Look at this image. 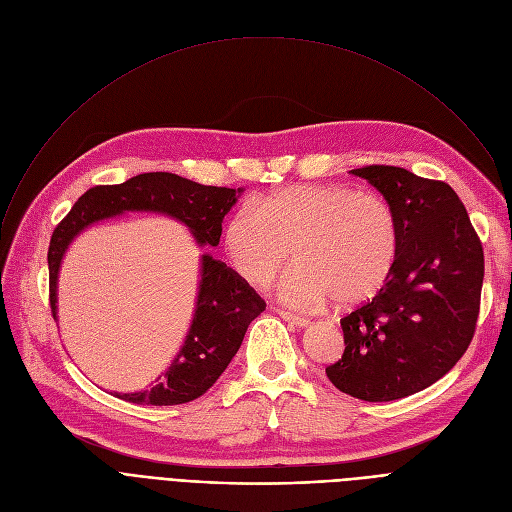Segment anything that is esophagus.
<instances>
[{
    "mask_svg": "<svg viewBox=\"0 0 512 512\" xmlns=\"http://www.w3.org/2000/svg\"><path fill=\"white\" fill-rule=\"evenodd\" d=\"M276 311H278V315H280L284 321H288V324L294 326V328H307V326H309V319H305V317H301V315H294V313L284 311V309H276Z\"/></svg>",
    "mask_w": 512,
    "mask_h": 512,
    "instance_id": "1",
    "label": "esophagus"
}]
</instances>
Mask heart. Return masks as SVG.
<instances>
[{"label":"heart","instance_id":"obj_1","mask_svg":"<svg viewBox=\"0 0 512 512\" xmlns=\"http://www.w3.org/2000/svg\"><path fill=\"white\" fill-rule=\"evenodd\" d=\"M222 245L240 278L270 284L292 257L284 299L303 309L371 301L390 280L400 226L394 207L373 191L344 184L284 186L240 205L224 224Z\"/></svg>","mask_w":512,"mask_h":512}]
</instances>
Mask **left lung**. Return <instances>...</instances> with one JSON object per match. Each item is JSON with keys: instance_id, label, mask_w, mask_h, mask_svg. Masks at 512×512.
<instances>
[{"instance_id": "1", "label": "left lung", "mask_w": 512, "mask_h": 512, "mask_svg": "<svg viewBox=\"0 0 512 512\" xmlns=\"http://www.w3.org/2000/svg\"><path fill=\"white\" fill-rule=\"evenodd\" d=\"M351 172L394 207L400 251L388 284L340 319L344 353L326 373L344 394L388 402L432 386L465 355L479 315L483 249L446 182L394 166Z\"/></svg>"}]
</instances>
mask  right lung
I'll return each instance as SVG.
<instances>
[{
    "mask_svg": "<svg viewBox=\"0 0 512 512\" xmlns=\"http://www.w3.org/2000/svg\"><path fill=\"white\" fill-rule=\"evenodd\" d=\"M242 188L205 186L170 172L139 174L122 184L93 186L53 230L49 242V303L58 319V274L70 242L89 226L128 211L170 215L191 230L199 247H218L222 220ZM201 280L191 328L170 367L139 392H116L137 405H182L205 394L220 378L242 344L265 301L234 270L209 253L201 255Z\"/></svg>",
    "mask_w": 512,
    "mask_h": 512,
    "instance_id": "1",
    "label": "right lung"
}]
</instances>
